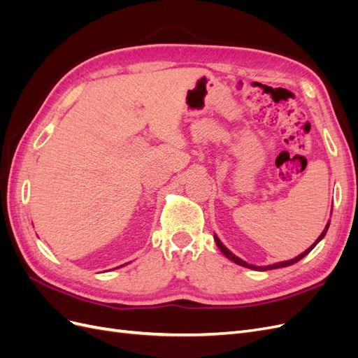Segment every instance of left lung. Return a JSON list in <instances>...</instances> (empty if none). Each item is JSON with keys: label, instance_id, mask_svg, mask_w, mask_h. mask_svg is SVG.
<instances>
[{"label": "left lung", "instance_id": "1", "mask_svg": "<svg viewBox=\"0 0 358 358\" xmlns=\"http://www.w3.org/2000/svg\"><path fill=\"white\" fill-rule=\"evenodd\" d=\"M329 225L330 224H327L326 225V229H324V231L321 233V236L318 237V239L313 242V245H310L305 252H301L300 255H297L296 258H292V259H288V262H282V263H276V264H270V266H254V264H248L246 262H243V259H241L239 257H236L231 251H229V249H227L224 245H222V242L218 239V236L215 234V242H216V245H218V248L221 249V252L229 258V259H231L233 263H236V264H239V266H243V267H248V268H252V270H272V268H280V267H287V266H291V264H294V263H297V262H300V259L303 258V257H306L313 248L317 246V243L322 239L324 236H326V233H327V230H329Z\"/></svg>", "mask_w": 358, "mask_h": 358}]
</instances>
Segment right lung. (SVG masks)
I'll return each mask as SVG.
<instances>
[{
  "label": "right lung",
  "mask_w": 358,
  "mask_h": 358,
  "mask_svg": "<svg viewBox=\"0 0 358 358\" xmlns=\"http://www.w3.org/2000/svg\"><path fill=\"white\" fill-rule=\"evenodd\" d=\"M119 267H122V266H119Z\"/></svg>",
  "instance_id": "obj_1"
}]
</instances>
